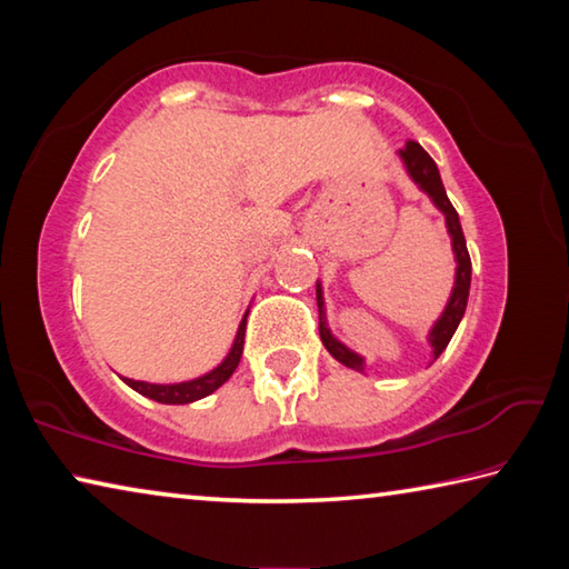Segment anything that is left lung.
I'll return each instance as SVG.
<instances>
[{
  "instance_id": "left-lung-1",
  "label": "left lung",
  "mask_w": 569,
  "mask_h": 569,
  "mask_svg": "<svg viewBox=\"0 0 569 569\" xmlns=\"http://www.w3.org/2000/svg\"><path fill=\"white\" fill-rule=\"evenodd\" d=\"M399 158L403 162V168H407L409 178L417 182V188L421 192H427L431 203H435L437 210H441V216H445L447 233L451 238V250H455V261H457L455 286H451L449 301L445 306V311H441V316H439V319L435 321V326H431L429 333H427V341L431 346V359L437 361L439 353L449 346L451 336H455L457 326L461 321V316H465V311H467L469 283H471V261H469V250H467L465 233H461L459 216H457L455 206L449 203L445 182H441L437 162L431 160L429 152L423 150L419 142H413V140H407V146L399 150ZM316 301H319V333H321V341H323L326 349H329V353L333 356L336 361H341L343 366H349V369H353V371L366 373L363 356L351 351L349 346L336 339V336L329 329V321H326V306H323L321 281L316 283Z\"/></svg>"
}]
</instances>
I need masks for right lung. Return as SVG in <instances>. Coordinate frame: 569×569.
Listing matches in <instances>:
<instances>
[{"instance_id": "1", "label": "right lung", "mask_w": 569, "mask_h": 569, "mask_svg": "<svg viewBox=\"0 0 569 569\" xmlns=\"http://www.w3.org/2000/svg\"><path fill=\"white\" fill-rule=\"evenodd\" d=\"M246 319H248V311L243 316V321H240V326H238L233 346H230V351L226 353V359L220 361L216 369H210L208 373H203V377L188 379V381H178V383H150V381H134V379H124V377H120V379L128 383L130 389L142 393V397H148L152 401H160V403H192V401H198V399H206L216 389L223 387V383L230 377H233V371L238 369L240 353H243Z\"/></svg>"}]
</instances>
